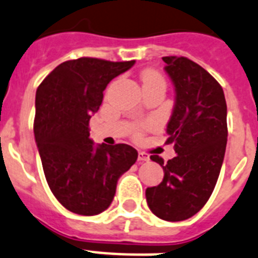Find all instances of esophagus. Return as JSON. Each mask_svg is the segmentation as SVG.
<instances>
[{
	"instance_id": "obj_1",
	"label": "esophagus",
	"mask_w": 258,
	"mask_h": 258,
	"mask_svg": "<svg viewBox=\"0 0 258 258\" xmlns=\"http://www.w3.org/2000/svg\"><path fill=\"white\" fill-rule=\"evenodd\" d=\"M138 160L140 161V162H147V161H149V156H148L147 153H144V152H139Z\"/></svg>"
}]
</instances>
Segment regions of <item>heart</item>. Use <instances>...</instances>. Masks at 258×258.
Listing matches in <instances>:
<instances>
[{
    "label": "heart",
    "instance_id": "b5f03b06",
    "mask_svg": "<svg viewBox=\"0 0 258 258\" xmlns=\"http://www.w3.org/2000/svg\"><path fill=\"white\" fill-rule=\"evenodd\" d=\"M143 86L145 84H152V83H157V84H162L165 86V82H163L162 76L160 74L154 73V71H147V73L143 74Z\"/></svg>",
    "mask_w": 258,
    "mask_h": 258
}]
</instances>
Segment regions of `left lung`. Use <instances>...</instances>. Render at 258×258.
Segmentation results:
<instances>
[{
	"label": "left lung",
	"instance_id": "left-lung-1",
	"mask_svg": "<svg viewBox=\"0 0 258 258\" xmlns=\"http://www.w3.org/2000/svg\"><path fill=\"white\" fill-rule=\"evenodd\" d=\"M162 59L175 87L166 143H174L178 156L167 163L151 156L165 175L145 197L154 216L178 222L195 216L216 187L227 144V105L222 87L200 64L176 55Z\"/></svg>",
	"mask_w": 258,
	"mask_h": 258
}]
</instances>
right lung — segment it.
<instances>
[{"instance_id":"obj_1","label":"right lung","mask_w":258,"mask_h":258,"mask_svg":"<svg viewBox=\"0 0 258 258\" xmlns=\"http://www.w3.org/2000/svg\"><path fill=\"white\" fill-rule=\"evenodd\" d=\"M135 61L83 57L51 71L36 91V144L50 191L70 212L96 216L110 207L116 182L138 160L131 145L89 139V119L106 86Z\"/></svg>"}]
</instances>
